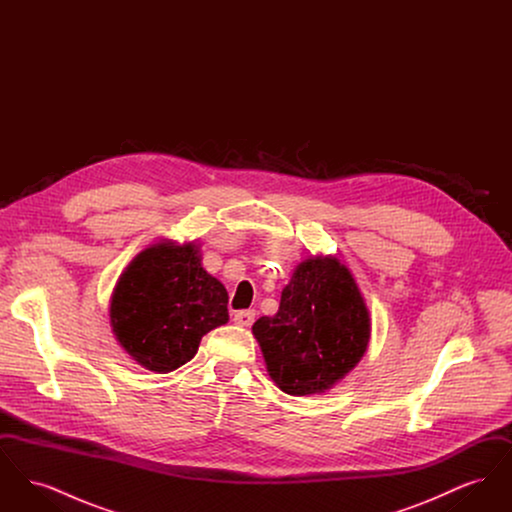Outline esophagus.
<instances>
[{"label":"esophagus","mask_w":512,"mask_h":512,"mask_svg":"<svg viewBox=\"0 0 512 512\" xmlns=\"http://www.w3.org/2000/svg\"><path fill=\"white\" fill-rule=\"evenodd\" d=\"M253 320H255V311H238V313H234V322L238 324V326H251L253 324Z\"/></svg>","instance_id":"esophagus-1"}]
</instances>
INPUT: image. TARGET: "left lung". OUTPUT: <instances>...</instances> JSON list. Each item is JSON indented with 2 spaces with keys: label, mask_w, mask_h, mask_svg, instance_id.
Returning a JSON list of instances; mask_svg holds the SVG:
<instances>
[{
  "label": "left lung",
  "mask_w": 512,
  "mask_h": 512,
  "mask_svg": "<svg viewBox=\"0 0 512 512\" xmlns=\"http://www.w3.org/2000/svg\"><path fill=\"white\" fill-rule=\"evenodd\" d=\"M268 376L290 395L330 390L365 355L370 318L349 268L311 257L295 268L278 313L253 324Z\"/></svg>",
  "instance_id": "1"
}]
</instances>
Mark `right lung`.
I'll use <instances>...</instances> for the list:
<instances>
[{
    "label": "right lung",
    "mask_w": 512,
    "mask_h": 512,
    "mask_svg": "<svg viewBox=\"0 0 512 512\" xmlns=\"http://www.w3.org/2000/svg\"><path fill=\"white\" fill-rule=\"evenodd\" d=\"M228 322V292L201 267L194 244H155L122 272L111 326L124 351L147 370L188 363L201 338Z\"/></svg>",
    "instance_id": "right-lung-1"
}]
</instances>
